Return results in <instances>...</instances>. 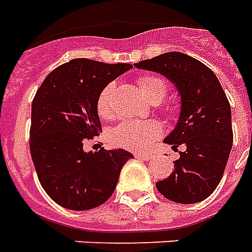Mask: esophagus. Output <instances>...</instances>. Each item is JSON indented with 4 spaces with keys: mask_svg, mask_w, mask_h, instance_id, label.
I'll return each mask as SVG.
<instances>
[{
    "mask_svg": "<svg viewBox=\"0 0 252 252\" xmlns=\"http://www.w3.org/2000/svg\"><path fill=\"white\" fill-rule=\"evenodd\" d=\"M136 159H141V160H150L151 155L148 154H135Z\"/></svg>",
    "mask_w": 252,
    "mask_h": 252,
    "instance_id": "1",
    "label": "esophagus"
}]
</instances>
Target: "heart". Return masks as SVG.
Returning a JSON list of instances; mask_svg holds the SVG:
<instances>
[{"mask_svg":"<svg viewBox=\"0 0 252 252\" xmlns=\"http://www.w3.org/2000/svg\"><path fill=\"white\" fill-rule=\"evenodd\" d=\"M137 87L140 89L141 94L150 102H159L167 94L168 85L163 77L155 76V74H144L137 79ZM115 89L113 84H108L98 93L96 109L98 116L101 119H112L113 109H112L111 97L112 92ZM165 116L173 117L175 111L173 108H165ZM163 135V126L159 121L147 120H126L113 129L111 135L112 143L120 148L133 151V152H144L151 147L156 139Z\"/></svg>","mask_w":252,"mask_h":252,"instance_id":"heart-1","label":"heart"}]
</instances>
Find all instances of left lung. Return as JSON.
<instances>
[{
	"label": "left lung",
	"mask_w": 252,
	"mask_h": 252,
	"mask_svg": "<svg viewBox=\"0 0 252 252\" xmlns=\"http://www.w3.org/2000/svg\"><path fill=\"white\" fill-rule=\"evenodd\" d=\"M135 66L161 73L182 96L176 128L164 143L175 151L184 145L175 169L156 183L164 197L192 204L210 196L220 183L232 147L231 107L219 80L207 65L180 52H168Z\"/></svg>",
	"instance_id": "left-lung-1"
}]
</instances>
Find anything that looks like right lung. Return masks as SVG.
<instances>
[{
    "label": "right lung",
    "mask_w": 252,
    "mask_h": 252,
    "mask_svg": "<svg viewBox=\"0 0 252 252\" xmlns=\"http://www.w3.org/2000/svg\"><path fill=\"white\" fill-rule=\"evenodd\" d=\"M74 59L50 72L32 101L31 155L41 186L59 206L84 211L112 196L126 150L84 152L85 140L101 131L96 101L101 89L131 69Z\"/></svg>",
    "instance_id": "right-lung-1"
}]
</instances>
